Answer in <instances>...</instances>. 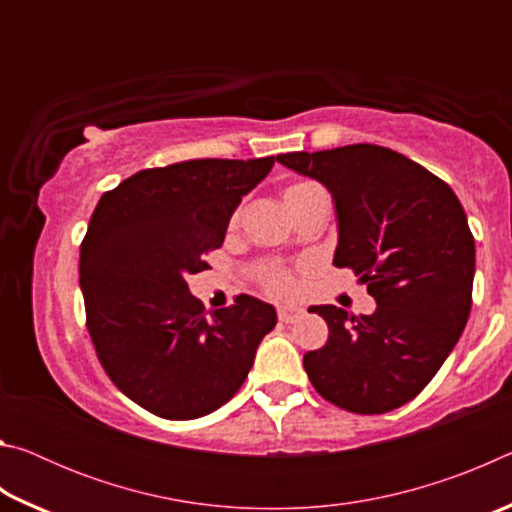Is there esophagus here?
I'll list each match as a JSON object with an SVG mask.
<instances>
[{
    "label": "esophagus",
    "mask_w": 512,
    "mask_h": 512,
    "mask_svg": "<svg viewBox=\"0 0 512 512\" xmlns=\"http://www.w3.org/2000/svg\"><path fill=\"white\" fill-rule=\"evenodd\" d=\"M305 316V309L296 307V305H282L277 307V318L282 320V323H293V320H298Z\"/></svg>",
    "instance_id": "obj_1"
}]
</instances>
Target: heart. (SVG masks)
<instances>
[{
	"instance_id": "heart-1",
	"label": "heart",
	"mask_w": 512,
	"mask_h": 512,
	"mask_svg": "<svg viewBox=\"0 0 512 512\" xmlns=\"http://www.w3.org/2000/svg\"><path fill=\"white\" fill-rule=\"evenodd\" d=\"M316 192H323L318 185L314 183H296V185H289L284 189V205L291 203L293 198H300V196H307V194H316ZM237 225V214H232L230 219V228H235ZM262 284L264 289L271 293V296H291L293 289H296V282H293L291 273L287 268L282 266H268L266 271L262 273Z\"/></svg>"
}]
</instances>
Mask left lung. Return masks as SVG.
Masks as SVG:
<instances>
[{
  "label": "left lung",
  "instance_id": "obj_1",
  "mask_svg": "<svg viewBox=\"0 0 512 512\" xmlns=\"http://www.w3.org/2000/svg\"><path fill=\"white\" fill-rule=\"evenodd\" d=\"M336 205L334 266L352 268L377 302L354 316L311 307L327 343L305 354L309 381L339 409L375 415L411 402L454 350L472 309L474 237L445 180L377 144L282 153Z\"/></svg>",
  "mask_w": 512,
  "mask_h": 512
}]
</instances>
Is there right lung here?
I'll use <instances>...</instances> for the list:
<instances>
[{"label":"right lung","instance_id":"1","mask_svg":"<svg viewBox=\"0 0 512 512\" xmlns=\"http://www.w3.org/2000/svg\"><path fill=\"white\" fill-rule=\"evenodd\" d=\"M275 158L144 169L101 196L81 244L85 325L106 375L142 409L194 420L235 395L277 323L253 296L205 311L187 275L207 268L232 212Z\"/></svg>","mask_w":512,"mask_h":512}]
</instances>
